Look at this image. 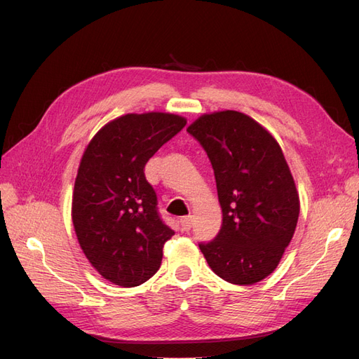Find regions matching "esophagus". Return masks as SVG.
<instances>
[{
    "label": "esophagus",
    "mask_w": 359,
    "mask_h": 359,
    "mask_svg": "<svg viewBox=\"0 0 359 359\" xmlns=\"http://www.w3.org/2000/svg\"><path fill=\"white\" fill-rule=\"evenodd\" d=\"M180 223H181V229H182L184 232H189V231L191 229L193 220H191V217H182V219L180 220Z\"/></svg>",
    "instance_id": "34e87169"
}]
</instances>
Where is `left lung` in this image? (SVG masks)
<instances>
[{"mask_svg": "<svg viewBox=\"0 0 359 359\" xmlns=\"http://www.w3.org/2000/svg\"><path fill=\"white\" fill-rule=\"evenodd\" d=\"M187 132L214 169L223 211L222 229L199 244L214 273L248 286L268 277L295 233L299 196L276 137L236 111L203 114Z\"/></svg>", "mask_w": 359, "mask_h": 359, "instance_id": "1", "label": "left lung"}]
</instances>
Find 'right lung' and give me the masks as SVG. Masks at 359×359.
I'll return each instance as SVG.
<instances>
[{
  "instance_id": "obj_1",
  "label": "right lung",
  "mask_w": 359,
  "mask_h": 359,
  "mask_svg": "<svg viewBox=\"0 0 359 359\" xmlns=\"http://www.w3.org/2000/svg\"><path fill=\"white\" fill-rule=\"evenodd\" d=\"M186 124L175 114H127L103 126L83 151L72 199L74 232L93 268L116 286L153 277L175 233L160 219L144 168Z\"/></svg>"
}]
</instances>
